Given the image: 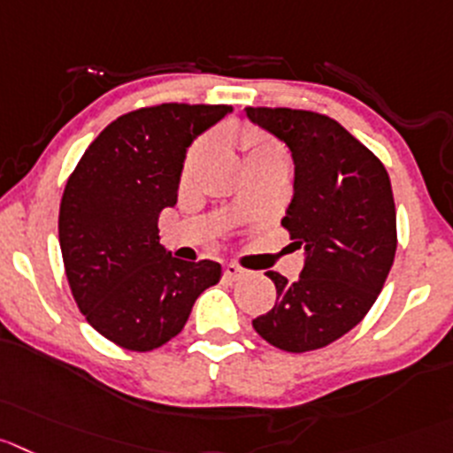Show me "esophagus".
<instances>
[{
    "mask_svg": "<svg viewBox=\"0 0 453 453\" xmlns=\"http://www.w3.org/2000/svg\"><path fill=\"white\" fill-rule=\"evenodd\" d=\"M244 275H247V271H244L242 266L234 265V262H229V265H224V278L231 280V282H235V280H242Z\"/></svg>",
    "mask_w": 453,
    "mask_h": 453,
    "instance_id": "1",
    "label": "esophagus"
}]
</instances>
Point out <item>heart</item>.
Listing matches in <instances>:
<instances>
[{
    "instance_id": "heart-1",
    "label": "heart",
    "mask_w": 453,
    "mask_h": 453,
    "mask_svg": "<svg viewBox=\"0 0 453 453\" xmlns=\"http://www.w3.org/2000/svg\"><path fill=\"white\" fill-rule=\"evenodd\" d=\"M240 146H242V150L247 153V159H260V157L284 159L280 146H275L273 142H269L265 135H262V133H257V131H244L242 135H240ZM200 155H202V146H196V149H193V153L188 155V159H187V173L188 171H193V166L197 165Z\"/></svg>"
}]
</instances>
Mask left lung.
<instances>
[{"label": "left lung", "mask_w": 453, "mask_h": 453, "mask_svg": "<svg viewBox=\"0 0 453 453\" xmlns=\"http://www.w3.org/2000/svg\"><path fill=\"white\" fill-rule=\"evenodd\" d=\"M288 146L294 197L282 226L304 249L298 280L269 271L278 300L253 329L282 351L322 349L358 325L382 291L395 256V206L380 159L326 115L244 109Z\"/></svg>", "instance_id": "1"}]
</instances>
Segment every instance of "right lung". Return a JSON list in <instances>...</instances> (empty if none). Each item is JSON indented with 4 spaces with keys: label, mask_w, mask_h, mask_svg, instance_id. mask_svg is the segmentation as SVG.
Masks as SVG:
<instances>
[{
    "label": "right lung",
    "mask_w": 453,
    "mask_h": 453,
    "mask_svg": "<svg viewBox=\"0 0 453 453\" xmlns=\"http://www.w3.org/2000/svg\"><path fill=\"white\" fill-rule=\"evenodd\" d=\"M218 104H159L111 122L84 150L59 204V247L88 325L131 351L184 329L213 260L184 262L159 244V213L178 202L188 146L231 113Z\"/></svg>",
    "instance_id": "1"
}]
</instances>
